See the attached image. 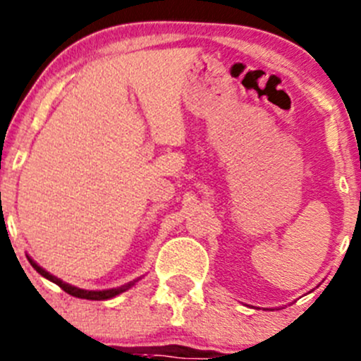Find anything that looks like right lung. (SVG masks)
<instances>
[{
	"mask_svg": "<svg viewBox=\"0 0 361 361\" xmlns=\"http://www.w3.org/2000/svg\"><path fill=\"white\" fill-rule=\"evenodd\" d=\"M29 260H30V259H29ZM30 264H32V267L35 269V271L39 272V274L44 276L46 279L53 281V283H56L58 286L61 288L63 291H66V293H68V295H71V296H77V298H85V300H108V298H113V296L120 295V293H123V291H126V290H128V288L133 284V283H130V284H125V286H121V288H114V290H106V291H85V290H78V288H73V286H70V284L63 283V281H59L58 277L51 276L49 272L44 271V269L39 267V265L35 264V262H32V260H30Z\"/></svg>",
	"mask_w": 361,
	"mask_h": 361,
	"instance_id": "1",
	"label": "right lung"
}]
</instances>
